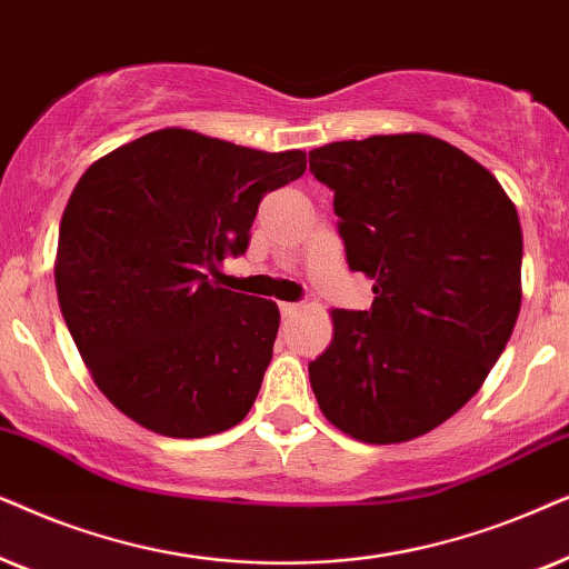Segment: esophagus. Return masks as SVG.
Masks as SVG:
<instances>
[{
	"mask_svg": "<svg viewBox=\"0 0 569 569\" xmlns=\"http://www.w3.org/2000/svg\"><path fill=\"white\" fill-rule=\"evenodd\" d=\"M301 309V305H289V301H283V305H280V317H293Z\"/></svg>",
	"mask_w": 569,
	"mask_h": 569,
	"instance_id": "1",
	"label": "esophagus"
}]
</instances>
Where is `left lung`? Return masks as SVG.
<instances>
[{"label":"left lung","mask_w":569,"mask_h":569,"mask_svg":"<svg viewBox=\"0 0 569 569\" xmlns=\"http://www.w3.org/2000/svg\"><path fill=\"white\" fill-rule=\"evenodd\" d=\"M367 312L332 309V343L309 363L325 419L392 445L448 421L487 380L520 312L522 231L499 181L429 134L315 148Z\"/></svg>","instance_id":"left-lung-1"}]
</instances>
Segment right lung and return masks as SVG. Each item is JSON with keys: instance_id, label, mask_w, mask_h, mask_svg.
I'll return each instance as SVG.
<instances>
[{"instance_id": "obj_1", "label": "right lung", "mask_w": 569, "mask_h": 569, "mask_svg": "<svg viewBox=\"0 0 569 569\" xmlns=\"http://www.w3.org/2000/svg\"><path fill=\"white\" fill-rule=\"evenodd\" d=\"M307 153L158 130L98 158L72 189L57 297L98 390L156 435L194 439L244 419L272 359L276 301L221 289L260 200Z\"/></svg>"}]
</instances>
